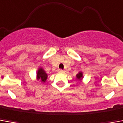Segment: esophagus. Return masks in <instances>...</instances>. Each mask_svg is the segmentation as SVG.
<instances>
[{
	"instance_id": "34e87169",
	"label": "esophagus",
	"mask_w": 123,
	"mask_h": 123,
	"mask_svg": "<svg viewBox=\"0 0 123 123\" xmlns=\"http://www.w3.org/2000/svg\"><path fill=\"white\" fill-rule=\"evenodd\" d=\"M58 72L60 73H64V70H62V69H59V70H58Z\"/></svg>"
}]
</instances>
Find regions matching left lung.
<instances>
[{"label":"left lung","mask_w":123,"mask_h":123,"mask_svg":"<svg viewBox=\"0 0 123 123\" xmlns=\"http://www.w3.org/2000/svg\"><path fill=\"white\" fill-rule=\"evenodd\" d=\"M83 73H82V71H80L79 73L77 74L76 75V79L77 80H80V82L82 81V79H83Z\"/></svg>","instance_id":"left-lung-1"}]
</instances>
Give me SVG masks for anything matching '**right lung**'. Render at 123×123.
I'll return each mask as SVG.
<instances>
[{
    "label": "right lung",
    "mask_w": 123,
    "mask_h": 123,
    "mask_svg": "<svg viewBox=\"0 0 123 123\" xmlns=\"http://www.w3.org/2000/svg\"><path fill=\"white\" fill-rule=\"evenodd\" d=\"M48 77V74L46 73V71L44 70L42 67H39L38 68L37 71V80H41V82H46Z\"/></svg>",
    "instance_id": "add662e5"
}]
</instances>
